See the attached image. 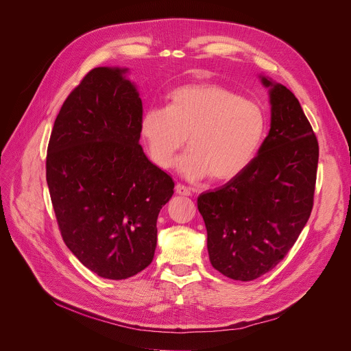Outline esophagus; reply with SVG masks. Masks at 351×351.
<instances>
[{"instance_id": "34e87169", "label": "esophagus", "mask_w": 351, "mask_h": 351, "mask_svg": "<svg viewBox=\"0 0 351 351\" xmlns=\"http://www.w3.org/2000/svg\"><path fill=\"white\" fill-rule=\"evenodd\" d=\"M175 191H176V193L180 195V196H192V191H191L189 188H186L184 184H180V183H178V184L175 186Z\"/></svg>"}]
</instances>
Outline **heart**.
Segmentation results:
<instances>
[{
	"instance_id": "obj_1",
	"label": "heart",
	"mask_w": 351,
	"mask_h": 351,
	"mask_svg": "<svg viewBox=\"0 0 351 351\" xmlns=\"http://www.w3.org/2000/svg\"><path fill=\"white\" fill-rule=\"evenodd\" d=\"M148 155L159 168L178 160L188 179L230 180L241 175L258 155L267 135L264 108L223 86L197 83L175 88L167 107L148 108L139 121Z\"/></svg>"
}]
</instances>
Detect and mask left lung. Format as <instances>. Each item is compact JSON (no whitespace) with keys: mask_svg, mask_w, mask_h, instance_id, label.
Returning a JSON list of instances; mask_svg holds the SVG:
<instances>
[{"mask_svg":"<svg viewBox=\"0 0 351 351\" xmlns=\"http://www.w3.org/2000/svg\"><path fill=\"white\" fill-rule=\"evenodd\" d=\"M269 88L271 128L258 155L237 178L197 197L210 263L236 281L271 271L309 220L319 160L317 138L293 93Z\"/></svg>","mask_w":351,"mask_h":351,"instance_id":"obj_1","label":"left lung"}]
</instances>
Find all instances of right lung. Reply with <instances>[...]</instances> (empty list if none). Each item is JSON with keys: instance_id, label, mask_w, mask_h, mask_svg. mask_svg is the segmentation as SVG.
I'll list each match as a JSON object with an SVG mask.
<instances>
[{"instance_id": "obj_1", "label": "right lung", "mask_w": 351, "mask_h": 351, "mask_svg": "<svg viewBox=\"0 0 351 351\" xmlns=\"http://www.w3.org/2000/svg\"><path fill=\"white\" fill-rule=\"evenodd\" d=\"M124 73L90 70L64 100L46 155L62 239L106 279H127L152 263L158 215L175 188L139 145L143 101Z\"/></svg>"}]
</instances>
